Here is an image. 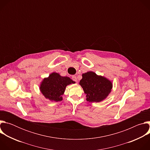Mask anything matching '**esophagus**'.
Instances as JSON below:
<instances>
[{
	"label": "esophagus",
	"instance_id": "1",
	"mask_svg": "<svg viewBox=\"0 0 150 150\" xmlns=\"http://www.w3.org/2000/svg\"><path fill=\"white\" fill-rule=\"evenodd\" d=\"M72 80L74 81L75 82H77V78H76V77L75 76H72Z\"/></svg>",
	"mask_w": 150,
	"mask_h": 150
}]
</instances>
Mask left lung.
Segmentation results:
<instances>
[{
	"label": "left lung",
	"mask_w": 150,
	"mask_h": 150,
	"mask_svg": "<svg viewBox=\"0 0 150 150\" xmlns=\"http://www.w3.org/2000/svg\"><path fill=\"white\" fill-rule=\"evenodd\" d=\"M82 78L79 85L86 94V100L90 103L101 102L110 93L113 83L104 76L98 75L95 72L89 71L82 75Z\"/></svg>",
	"instance_id": "8db88e82"
}]
</instances>
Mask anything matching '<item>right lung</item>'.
<instances>
[{
	"mask_svg": "<svg viewBox=\"0 0 150 150\" xmlns=\"http://www.w3.org/2000/svg\"><path fill=\"white\" fill-rule=\"evenodd\" d=\"M75 83L68 76H62L58 73L53 72L41 81L40 90L46 98L52 101H60L63 100L62 96L67 85Z\"/></svg>",
	"mask_w": 150,
	"mask_h": 150,
	"instance_id": "obj_1",
	"label": "right lung"
}]
</instances>
